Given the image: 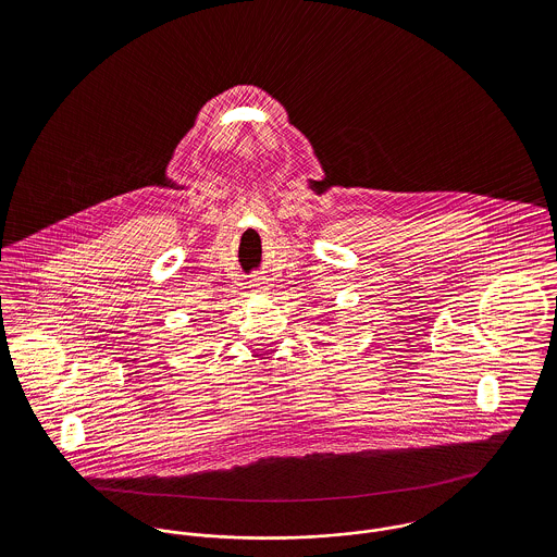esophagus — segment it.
Segmentation results:
<instances>
[{"label": "esophagus", "mask_w": 557, "mask_h": 557, "mask_svg": "<svg viewBox=\"0 0 557 557\" xmlns=\"http://www.w3.org/2000/svg\"><path fill=\"white\" fill-rule=\"evenodd\" d=\"M252 287H255V289H263V283H261V281H252Z\"/></svg>", "instance_id": "34e87169"}]
</instances>
